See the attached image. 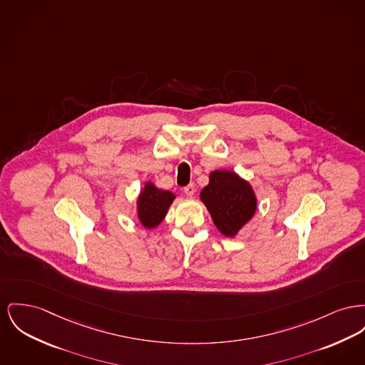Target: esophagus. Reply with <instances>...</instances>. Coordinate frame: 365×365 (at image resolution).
<instances>
[{
	"label": "esophagus",
	"mask_w": 365,
	"mask_h": 365,
	"mask_svg": "<svg viewBox=\"0 0 365 365\" xmlns=\"http://www.w3.org/2000/svg\"><path fill=\"white\" fill-rule=\"evenodd\" d=\"M183 193L186 194V195H189V197H192V195L195 193V187H194L193 183H190V185H187L186 187H183Z\"/></svg>",
	"instance_id": "1"
}]
</instances>
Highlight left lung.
I'll return each instance as SVG.
<instances>
[{
  "mask_svg": "<svg viewBox=\"0 0 365 365\" xmlns=\"http://www.w3.org/2000/svg\"><path fill=\"white\" fill-rule=\"evenodd\" d=\"M200 198L210 211L217 230L226 237L236 236L257 211L254 189L236 172H211L210 183L201 190Z\"/></svg>",
  "mask_w": 365,
  "mask_h": 365,
  "instance_id": "8db88e82",
  "label": "left lung"
}]
</instances>
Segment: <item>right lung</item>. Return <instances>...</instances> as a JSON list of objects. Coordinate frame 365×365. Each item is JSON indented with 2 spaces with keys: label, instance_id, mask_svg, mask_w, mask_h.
<instances>
[{
  "label": "right lung",
  "instance_id": "right-lung-1",
  "mask_svg": "<svg viewBox=\"0 0 365 365\" xmlns=\"http://www.w3.org/2000/svg\"><path fill=\"white\" fill-rule=\"evenodd\" d=\"M173 200L175 194L170 190H161L148 182L138 197V217L140 223L148 229L158 226L168 212Z\"/></svg>",
  "mask_w": 365,
  "mask_h": 365
}]
</instances>
